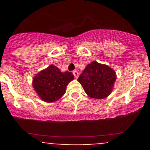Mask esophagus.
<instances>
[{
	"label": "esophagus",
	"mask_w": 150,
	"mask_h": 150,
	"mask_svg": "<svg viewBox=\"0 0 150 150\" xmlns=\"http://www.w3.org/2000/svg\"><path fill=\"white\" fill-rule=\"evenodd\" d=\"M72 73H73L74 76H75V78H78V76H79V74H78V71H76V70L73 71V72H72Z\"/></svg>",
	"instance_id": "obj_1"
}]
</instances>
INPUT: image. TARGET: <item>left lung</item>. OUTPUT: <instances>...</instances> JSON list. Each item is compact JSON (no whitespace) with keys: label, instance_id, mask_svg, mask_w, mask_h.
<instances>
[{"label":"left lung","instance_id":"left-lung-1","mask_svg":"<svg viewBox=\"0 0 150 150\" xmlns=\"http://www.w3.org/2000/svg\"><path fill=\"white\" fill-rule=\"evenodd\" d=\"M117 75L112 68L91 62L86 67L78 81L89 97L102 99L111 93Z\"/></svg>","mask_w":150,"mask_h":150}]
</instances>
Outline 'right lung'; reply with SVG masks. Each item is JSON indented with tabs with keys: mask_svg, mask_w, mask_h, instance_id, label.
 I'll return each mask as SVG.
<instances>
[{
	"mask_svg": "<svg viewBox=\"0 0 150 150\" xmlns=\"http://www.w3.org/2000/svg\"><path fill=\"white\" fill-rule=\"evenodd\" d=\"M73 79L72 72H62L51 64L33 77V87L41 100L51 103L64 96L67 86Z\"/></svg>",
	"mask_w": 150,
	"mask_h": 150,
	"instance_id": "1",
	"label": "right lung"
}]
</instances>
